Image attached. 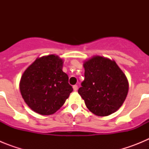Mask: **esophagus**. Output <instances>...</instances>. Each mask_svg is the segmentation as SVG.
<instances>
[{
  "mask_svg": "<svg viewBox=\"0 0 149 149\" xmlns=\"http://www.w3.org/2000/svg\"><path fill=\"white\" fill-rule=\"evenodd\" d=\"M73 89H74V91H77V85H74Z\"/></svg>",
  "mask_w": 149,
  "mask_h": 149,
  "instance_id": "esophagus-1",
  "label": "esophagus"
}]
</instances>
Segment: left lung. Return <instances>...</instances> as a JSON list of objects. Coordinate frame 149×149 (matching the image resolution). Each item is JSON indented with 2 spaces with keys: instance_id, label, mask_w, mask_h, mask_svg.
<instances>
[{
  "instance_id": "8db88e82",
  "label": "left lung",
  "mask_w": 149,
  "mask_h": 149,
  "mask_svg": "<svg viewBox=\"0 0 149 149\" xmlns=\"http://www.w3.org/2000/svg\"><path fill=\"white\" fill-rule=\"evenodd\" d=\"M84 81L78 93L95 115L107 116L119 110L128 93V81L113 60L94 56L84 63Z\"/></svg>"
}]
</instances>
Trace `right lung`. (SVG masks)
<instances>
[{
  "instance_id": "1",
  "label": "right lung",
  "mask_w": 149,
  "mask_h": 149,
  "mask_svg": "<svg viewBox=\"0 0 149 149\" xmlns=\"http://www.w3.org/2000/svg\"><path fill=\"white\" fill-rule=\"evenodd\" d=\"M63 60L54 54L38 57L21 77L19 88L25 103L41 115L54 114L64 104L73 91Z\"/></svg>"
}]
</instances>
